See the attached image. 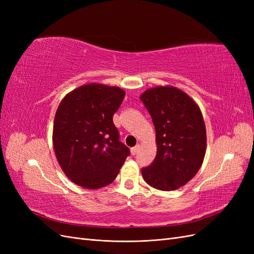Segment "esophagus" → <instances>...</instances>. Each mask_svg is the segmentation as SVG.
Instances as JSON below:
<instances>
[{"mask_svg":"<svg viewBox=\"0 0 254 254\" xmlns=\"http://www.w3.org/2000/svg\"><path fill=\"white\" fill-rule=\"evenodd\" d=\"M139 149H140V145L134 146V147L131 148V155H132V156H135L136 153H137V151H139Z\"/></svg>","mask_w":254,"mask_h":254,"instance_id":"obj_1","label":"esophagus"}]
</instances>
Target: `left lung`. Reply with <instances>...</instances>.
Listing matches in <instances>:
<instances>
[{
	"label": "left lung",
	"mask_w": 254,
	"mask_h": 254,
	"mask_svg": "<svg viewBox=\"0 0 254 254\" xmlns=\"http://www.w3.org/2000/svg\"><path fill=\"white\" fill-rule=\"evenodd\" d=\"M156 129L157 156L142 168L144 180L161 190L188 183L200 168L205 155L206 132L200 109L183 91L157 87L140 97Z\"/></svg>",
	"instance_id": "1"
}]
</instances>
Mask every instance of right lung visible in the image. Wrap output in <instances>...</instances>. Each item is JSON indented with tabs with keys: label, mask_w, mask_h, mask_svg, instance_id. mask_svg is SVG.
Wrapping results in <instances>:
<instances>
[{
	"label": "right lung",
	"mask_w": 254,
	"mask_h": 254,
	"mask_svg": "<svg viewBox=\"0 0 254 254\" xmlns=\"http://www.w3.org/2000/svg\"><path fill=\"white\" fill-rule=\"evenodd\" d=\"M124 97L118 87L90 83L65 95L58 107L54 149L67 178L82 188L108 186L130 155L113 124Z\"/></svg>",
	"instance_id": "add662e5"
}]
</instances>
